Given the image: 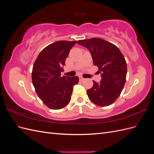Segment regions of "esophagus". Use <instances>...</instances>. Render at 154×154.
I'll return each mask as SVG.
<instances>
[{
    "label": "esophagus",
    "mask_w": 154,
    "mask_h": 154,
    "mask_svg": "<svg viewBox=\"0 0 154 154\" xmlns=\"http://www.w3.org/2000/svg\"><path fill=\"white\" fill-rule=\"evenodd\" d=\"M79 79H80V81L84 80V78H83V77H82V76H80V77H79Z\"/></svg>",
    "instance_id": "esophagus-1"
}]
</instances>
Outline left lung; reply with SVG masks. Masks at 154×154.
I'll use <instances>...</instances> for the list:
<instances>
[{"mask_svg":"<svg viewBox=\"0 0 154 154\" xmlns=\"http://www.w3.org/2000/svg\"><path fill=\"white\" fill-rule=\"evenodd\" d=\"M77 43L89 50L93 63L101 74L100 82L93 81V87L87 91L88 98L100 106L110 105L121 94L126 82L127 66L124 56L117 46L100 38Z\"/></svg>","mask_w":154,"mask_h":154,"instance_id":"1","label":"left lung"}]
</instances>
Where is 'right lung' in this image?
I'll use <instances>...</instances> for the list:
<instances>
[{"label":"right lung","instance_id":"add662e5","mask_svg":"<svg viewBox=\"0 0 154 154\" xmlns=\"http://www.w3.org/2000/svg\"><path fill=\"white\" fill-rule=\"evenodd\" d=\"M76 41H58L41 51L32 67V82L43 103L53 110L61 109L71 101L78 76H61L66 58Z\"/></svg>","mask_w":154,"mask_h":154}]
</instances>
